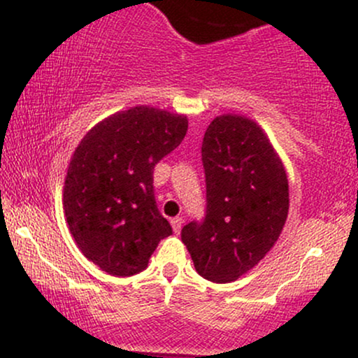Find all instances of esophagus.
Returning a JSON list of instances; mask_svg holds the SVG:
<instances>
[{
	"label": "esophagus",
	"mask_w": 358,
	"mask_h": 358,
	"mask_svg": "<svg viewBox=\"0 0 358 358\" xmlns=\"http://www.w3.org/2000/svg\"><path fill=\"white\" fill-rule=\"evenodd\" d=\"M182 225H183L182 217H175V219H171V227H173L175 234H180V231H182Z\"/></svg>",
	"instance_id": "34e87169"
}]
</instances>
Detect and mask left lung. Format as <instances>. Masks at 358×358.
Masks as SVG:
<instances>
[{
	"instance_id": "8db88e82",
	"label": "left lung",
	"mask_w": 358,
	"mask_h": 358,
	"mask_svg": "<svg viewBox=\"0 0 358 358\" xmlns=\"http://www.w3.org/2000/svg\"><path fill=\"white\" fill-rule=\"evenodd\" d=\"M207 212L182 229V241L200 276L231 282L276 244L289 208L287 176L261 126L224 114L202 143Z\"/></svg>"
}]
</instances>
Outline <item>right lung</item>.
<instances>
[{"instance_id":"right-lung-1","label":"right lung","mask_w":358,"mask_h":358,"mask_svg":"<svg viewBox=\"0 0 358 358\" xmlns=\"http://www.w3.org/2000/svg\"><path fill=\"white\" fill-rule=\"evenodd\" d=\"M187 129V116L136 106L94 126L73 151L65 219L82 254L108 274L141 273L173 232L156 205L153 170Z\"/></svg>"}]
</instances>
